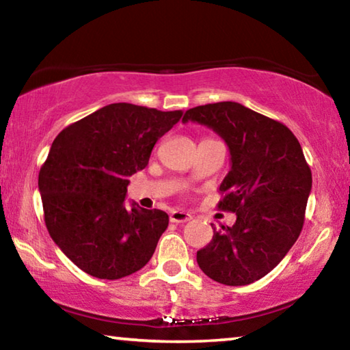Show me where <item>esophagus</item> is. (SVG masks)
I'll return each instance as SVG.
<instances>
[{"mask_svg":"<svg viewBox=\"0 0 350 350\" xmlns=\"http://www.w3.org/2000/svg\"><path fill=\"white\" fill-rule=\"evenodd\" d=\"M191 219H193V216L189 215V213H185V211L174 210V211H171V215H170V221L176 222V224L188 222V221H191Z\"/></svg>","mask_w":350,"mask_h":350,"instance_id":"esophagus-1","label":"esophagus"}]
</instances>
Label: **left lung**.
<instances>
[{"instance_id":"8db88e82","label":"left lung","mask_w":350,"mask_h":350,"mask_svg":"<svg viewBox=\"0 0 350 350\" xmlns=\"http://www.w3.org/2000/svg\"><path fill=\"white\" fill-rule=\"evenodd\" d=\"M198 122L228 145L232 170L217 208L236 213L233 227L213 228L198 252L204 273L225 286H247L273 270L303 230L312 171L284 123L236 102L196 106L182 122Z\"/></svg>"}]
</instances>
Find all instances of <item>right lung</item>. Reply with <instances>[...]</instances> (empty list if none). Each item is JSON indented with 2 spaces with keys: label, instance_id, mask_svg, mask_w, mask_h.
Returning <instances> with one entry per match:
<instances>
[{
  "label": "right lung",
  "instance_id": "obj_1",
  "mask_svg": "<svg viewBox=\"0 0 350 350\" xmlns=\"http://www.w3.org/2000/svg\"><path fill=\"white\" fill-rule=\"evenodd\" d=\"M182 114L112 103L55 137L38 174L46 228L88 275L120 280L151 259L170 219L162 210L126 208L128 177L146 167Z\"/></svg>",
  "mask_w": 350,
  "mask_h": 350
}]
</instances>
